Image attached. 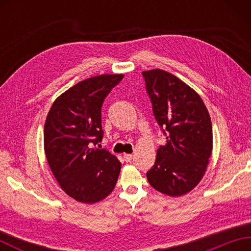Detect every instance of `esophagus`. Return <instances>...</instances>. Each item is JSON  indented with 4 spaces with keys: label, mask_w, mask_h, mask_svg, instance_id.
<instances>
[{
    "label": "esophagus",
    "mask_w": 251,
    "mask_h": 251,
    "mask_svg": "<svg viewBox=\"0 0 251 251\" xmlns=\"http://www.w3.org/2000/svg\"><path fill=\"white\" fill-rule=\"evenodd\" d=\"M125 162H130L132 159V154H124Z\"/></svg>",
    "instance_id": "obj_1"
}]
</instances>
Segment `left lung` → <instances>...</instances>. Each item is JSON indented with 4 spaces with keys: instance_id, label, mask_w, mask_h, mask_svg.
Wrapping results in <instances>:
<instances>
[{
    "instance_id": "1",
    "label": "left lung",
    "mask_w": 251,
    "mask_h": 251,
    "mask_svg": "<svg viewBox=\"0 0 251 251\" xmlns=\"http://www.w3.org/2000/svg\"><path fill=\"white\" fill-rule=\"evenodd\" d=\"M155 121L166 137L147 173L154 189L169 196L186 194L204 176L212 151L210 116L201 98L166 71L142 72Z\"/></svg>"
}]
</instances>
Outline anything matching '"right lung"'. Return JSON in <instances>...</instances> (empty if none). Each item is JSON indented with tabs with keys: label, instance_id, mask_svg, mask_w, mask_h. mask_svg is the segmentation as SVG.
Returning <instances> with one entry per match:
<instances>
[{
	"label": "right lung",
	"instance_id": "1",
	"mask_svg": "<svg viewBox=\"0 0 251 251\" xmlns=\"http://www.w3.org/2000/svg\"><path fill=\"white\" fill-rule=\"evenodd\" d=\"M123 74H103L74 85L56 99L44 126L47 162L58 183L77 201L94 204L116 184L122 164L105 149L101 108Z\"/></svg>",
	"mask_w": 251,
	"mask_h": 251
}]
</instances>
